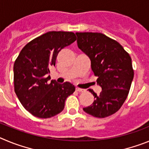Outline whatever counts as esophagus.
<instances>
[{"label":"esophagus","instance_id":"obj_1","mask_svg":"<svg viewBox=\"0 0 149 149\" xmlns=\"http://www.w3.org/2000/svg\"><path fill=\"white\" fill-rule=\"evenodd\" d=\"M76 91H79V92H85V90L82 89V88H76Z\"/></svg>","mask_w":149,"mask_h":149}]
</instances>
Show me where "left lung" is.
I'll return each instance as SVG.
<instances>
[{"label": "left lung", "instance_id": "8db88e82", "mask_svg": "<svg viewBox=\"0 0 149 149\" xmlns=\"http://www.w3.org/2000/svg\"><path fill=\"white\" fill-rule=\"evenodd\" d=\"M77 45L91 61V69L97 76L102 91L94 96L93 104L84 110L98 118L117 112L128 96L134 78L131 58L120 43L100 33H76Z\"/></svg>", "mask_w": 149, "mask_h": 149}]
</instances>
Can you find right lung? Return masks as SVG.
I'll return each mask as SVG.
<instances>
[{"label":"right lung","instance_id":"right-lung-1","mask_svg":"<svg viewBox=\"0 0 149 149\" xmlns=\"http://www.w3.org/2000/svg\"><path fill=\"white\" fill-rule=\"evenodd\" d=\"M76 40L72 32L50 31L26 44L14 64V89L25 109L38 118H50L61 113L67 97L75 87L66 81L50 82L49 68L55 66L61 49Z\"/></svg>","mask_w":149,"mask_h":149}]
</instances>
